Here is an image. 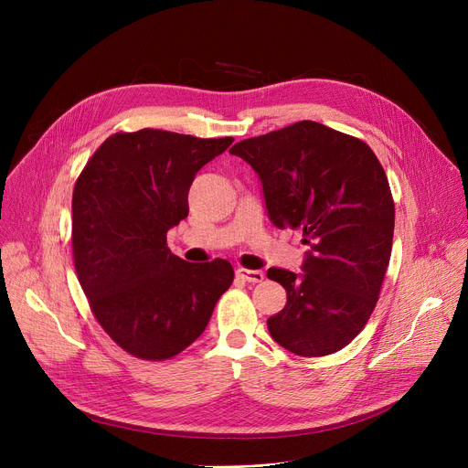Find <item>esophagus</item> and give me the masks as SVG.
<instances>
[{"mask_svg": "<svg viewBox=\"0 0 468 468\" xmlns=\"http://www.w3.org/2000/svg\"><path fill=\"white\" fill-rule=\"evenodd\" d=\"M237 276L250 283H259L264 280V274L261 271H248V269H242V266H239L237 269Z\"/></svg>", "mask_w": 468, "mask_h": 468, "instance_id": "esophagus-1", "label": "esophagus"}]
</instances>
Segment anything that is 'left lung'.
<instances>
[{
	"label": "left lung",
	"instance_id": "1",
	"mask_svg": "<svg viewBox=\"0 0 468 468\" xmlns=\"http://www.w3.org/2000/svg\"><path fill=\"white\" fill-rule=\"evenodd\" d=\"M229 154L259 176L280 229H302L303 274L269 269L287 305L269 318L285 350L320 357L350 345L368 322L387 272L394 202L383 166L363 141L302 120L237 143Z\"/></svg>",
	"mask_w": 468,
	"mask_h": 468
}]
</instances>
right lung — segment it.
<instances>
[{
  "label": "right lung",
  "instance_id": "add662e5",
  "mask_svg": "<svg viewBox=\"0 0 468 468\" xmlns=\"http://www.w3.org/2000/svg\"><path fill=\"white\" fill-rule=\"evenodd\" d=\"M231 143L163 129L114 133L76 181L78 280L100 325L131 356L165 361L183 352L233 283L228 261L194 264L166 246L168 229L188 215L196 172Z\"/></svg>",
  "mask_w": 468,
  "mask_h": 468
}]
</instances>
